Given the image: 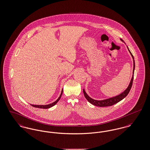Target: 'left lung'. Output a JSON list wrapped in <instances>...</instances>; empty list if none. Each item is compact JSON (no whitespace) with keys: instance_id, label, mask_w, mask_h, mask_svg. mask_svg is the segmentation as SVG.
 <instances>
[{"instance_id":"8db88e82","label":"left lung","mask_w":150,"mask_h":150,"mask_svg":"<svg viewBox=\"0 0 150 150\" xmlns=\"http://www.w3.org/2000/svg\"><path fill=\"white\" fill-rule=\"evenodd\" d=\"M122 42H124L123 40L122 39H120ZM129 51L130 52V53L131 54L132 56L133 57V75L132 76V78L131 79V81L130 82V84L129 85L128 87L127 88V89L125 91H124L122 93H121L120 94L115 96L114 97L106 99V100H93L92 98H91L90 97L88 96V95L86 93L84 89H83V93L84 94V96L86 97V99L88 100V101L89 102H90L91 103H92L93 105L97 106H99V107H106V106H112L115 104L117 103V102H120V100L124 99L129 93L130 89L132 88V86L133 84V78H134V69H135V62H134V57L133 54H132V53L130 52V51L129 50L128 47Z\"/></svg>"}]
</instances>
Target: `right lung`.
<instances>
[{"label":"right lung","instance_id":"add662e5","mask_svg":"<svg viewBox=\"0 0 150 150\" xmlns=\"http://www.w3.org/2000/svg\"><path fill=\"white\" fill-rule=\"evenodd\" d=\"M62 92H63V90H62V92H61V94H60L59 98H58L55 102H53V103H50V104L47 105H31L32 106H33V107L40 108H44V109L49 108H50V107L53 106L54 105H55L57 103V102H58V100H60V98H61V96H62Z\"/></svg>","mask_w":150,"mask_h":150}]
</instances>
